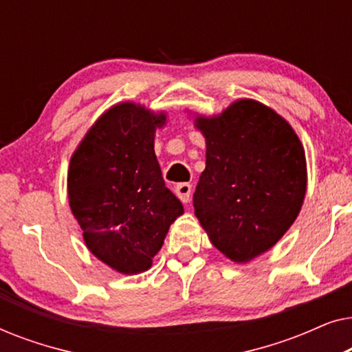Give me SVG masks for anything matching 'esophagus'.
I'll use <instances>...</instances> for the list:
<instances>
[{
  "mask_svg": "<svg viewBox=\"0 0 352 352\" xmlns=\"http://www.w3.org/2000/svg\"><path fill=\"white\" fill-rule=\"evenodd\" d=\"M175 194L177 195V199H179L182 204H187V201L190 200V195H192V186L189 184V182L177 184L175 187Z\"/></svg>",
  "mask_w": 352,
  "mask_h": 352,
  "instance_id": "obj_1",
  "label": "esophagus"
}]
</instances>
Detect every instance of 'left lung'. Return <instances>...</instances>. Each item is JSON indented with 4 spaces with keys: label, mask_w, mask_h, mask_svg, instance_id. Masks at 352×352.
<instances>
[{
    "label": "left lung",
    "mask_w": 352,
    "mask_h": 352,
    "mask_svg": "<svg viewBox=\"0 0 352 352\" xmlns=\"http://www.w3.org/2000/svg\"><path fill=\"white\" fill-rule=\"evenodd\" d=\"M195 115V113H194ZM206 144L194 194L195 216L210 242L234 263L271 250L305 201V147L276 110L237 99L218 115H195Z\"/></svg>",
    "instance_id": "obj_1"
}]
</instances>
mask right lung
<instances>
[{
	"instance_id": "add662e5",
	"label": "right lung",
	"mask_w": 352,
	"mask_h": 352,
	"mask_svg": "<svg viewBox=\"0 0 352 352\" xmlns=\"http://www.w3.org/2000/svg\"><path fill=\"white\" fill-rule=\"evenodd\" d=\"M165 112L120 102L96 120L72 153L67 192L85 245L120 274L152 266L170 226L184 213L165 187L153 141Z\"/></svg>"
}]
</instances>
